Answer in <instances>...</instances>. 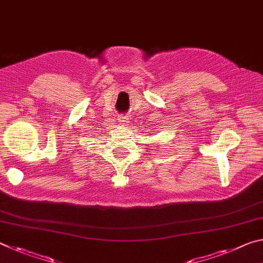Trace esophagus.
<instances>
[{"label":"esophagus","instance_id":"obj_1","mask_svg":"<svg viewBox=\"0 0 263 263\" xmlns=\"http://www.w3.org/2000/svg\"><path fill=\"white\" fill-rule=\"evenodd\" d=\"M118 122L122 124V125H127L128 124V117L125 115H122V116H118Z\"/></svg>","mask_w":263,"mask_h":263}]
</instances>
